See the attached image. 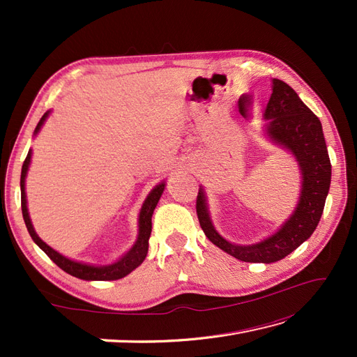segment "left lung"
Here are the masks:
<instances>
[{
  "label": "left lung",
  "instance_id": "8db88e82",
  "mask_svg": "<svg viewBox=\"0 0 357 357\" xmlns=\"http://www.w3.org/2000/svg\"><path fill=\"white\" fill-rule=\"evenodd\" d=\"M271 90L265 109V132L271 141L291 151L302 173V190L293 215L270 238L252 245H236L215 230L202 188L196 198V213L206 236L225 253L244 262L280 261L312 236L319 224L331 183V164L319 118L287 82L275 78Z\"/></svg>",
  "mask_w": 357,
  "mask_h": 357
}]
</instances>
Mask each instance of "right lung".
<instances>
[{
    "instance_id": "add662e5",
    "label": "right lung",
    "mask_w": 357,
    "mask_h": 357,
    "mask_svg": "<svg viewBox=\"0 0 357 357\" xmlns=\"http://www.w3.org/2000/svg\"><path fill=\"white\" fill-rule=\"evenodd\" d=\"M50 112H45L43 118L38 123L35 128V135L40 132V128L43 127L44 121L47 119ZM30 158H32V150H29V153L26 156V161L22 164L21 169V210H22V218H24L26 227L29 230V234L32 236L35 244L40 247L43 252L47 255L50 259L55 262L59 268L64 270L69 275L84 279V280H116L127 276L128 273L133 271L136 267H139L142 261L146 259L147 252H149V238L151 233V215H153V210L156 207V204L161 198V195L164 192L165 184L161 183L158 184L153 190H151L147 196V199L144 201L142 208L139 211V231H138V239H136L135 245L128 250V252L119 257L118 261L112 262V264H90V262H81V261H75L70 259V257H66L64 255L58 253L56 250H53L49 247L45 242L38 236L36 231L33 230L32 221H30L29 211H27V199H26V174L29 170V164H30Z\"/></svg>"
}]
</instances>
